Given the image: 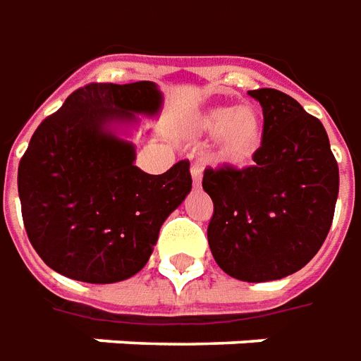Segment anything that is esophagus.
Masks as SVG:
<instances>
[{
    "mask_svg": "<svg viewBox=\"0 0 361 361\" xmlns=\"http://www.w3.org/2000/svg\"><path fill=\"white\" fill-rule=\"evenodd\" d=\"M190 173H192V178H194V185L200 186V180H202V167L198 163H192L190 165Z\"/></svg>",
    "mask_w": 361,
    "mask_h": 361,
    "instance_id": "obj_1",
    "label": "esophagus"
}]
</instances>
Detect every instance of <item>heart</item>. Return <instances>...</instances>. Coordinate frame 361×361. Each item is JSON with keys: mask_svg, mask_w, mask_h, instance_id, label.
Masks as SVG:
<instances>
[{"mask_svg": "<svg viewBox=\"0 0 361 361\" xmlns=\"http://www.w3.org/2000/svg\"><path fill=\"white\" fill-rule=\"evenodd\" d=\"M196 128L219 134V157L229 163H247L262 144V116L250 106H214L202 112Z\"/></svg>", "mask_w": 361, "mask_h": 361, "instance_id": "obj_1", "label": "heart"}]
</instances>
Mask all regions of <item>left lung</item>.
<instances>
[{
	"mask_svg": "<svg viewBox=\"0 0 361 361\" xmlns=\"http://www.w3.org/2000/svg\"><path fill=\"white\" fill-rule=\"evenodd\" d=\"M262 106L255 165L208 167L214 202L208 243L226 274L268 282L298 272L329 235L338 198V163L321 120L278 89L249 91Z\"/></svg>",
	"mask_w": 361,
	"mask_h": 361,
	"instance_id": "1",
	"label": "left lung"
}]
</instances>
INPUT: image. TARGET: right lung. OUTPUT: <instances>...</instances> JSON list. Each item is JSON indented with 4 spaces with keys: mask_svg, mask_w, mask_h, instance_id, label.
<instances>
[{
    "mask_svg": "<svg viewBox=\"0 0 361 361\" xmlns=\"http://www.w3.org/2000/svg\"><path fill=\"white\" fill-rule=\"evenodd\" d=\"M159 104L152 81L89 83L35 130L17 185L30 245L52 270L112 283L149 260L163 221L192 188L190 163L147 175L134 165V145L104 128Z\"/></svg>",
    "mask_w": 361,
    "mask_h": 361,
    "instance_id": "right-lung-1",
    "label": "right lung"
}]
</instances>
